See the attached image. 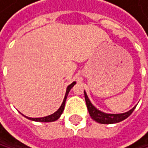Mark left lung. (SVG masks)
Masks as SVG:
<instances>
[{"label":"left lung","instance_id":"obj_1","mask_svg":"<svg viewBox=\"0 0 148 148\" xmlns=\"http://www.w3.org/2000/svg\"><path fill=\"white\" fill-rule=\"evenodd\" d=\"M84 98H85V101H86V106H87V108H88L90 117L97 123H102V124H113V123H120L125 120L126 118H128L132 114V113L133 112V110L136 107L134 106L133 108H132L130 111L126 113H123V114H106L99 110L98 108H96L90 102V99L88 98L87 93L85 92V90H84Z\"/></svg>","mask_w":148,"mask_h":148}]
</instances>
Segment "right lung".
<instances>
[{
	"label": "right lung",
	"instance_id": "right-lung-1",
	"mask_svg": "<svg viewBox=\"0 0 148 148\" xmlns=\"http://www.w3.org/2000/svg\"><path fill=\"white\" fill-rule=\"evenodd\" d=\"M76 82H72L70 85H68L67 88H66V95H65V98H64V100L63 102H62L61 106L59 108L52 114H50V115H48V116H45V117H40V118H31V117H27L25 115H24L25 118L27 119H29V120L31 121H34V122H40V123H50V122H55L57 121L58 119L61 116L62 113H63L64 111V108H65V104H66V98H67V95L70 91V90L73 87V85H75Z\"/></svg>",
	"mask_w": 148,
	"mask_h": 148
}]
</instances>
